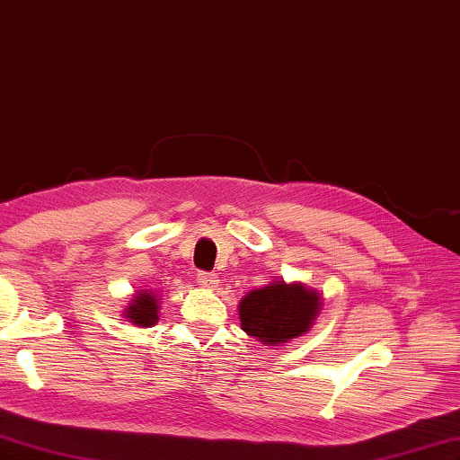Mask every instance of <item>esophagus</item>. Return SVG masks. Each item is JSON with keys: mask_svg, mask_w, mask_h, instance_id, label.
Returning <instances> with one entry per match:
<instances>
[{"mask_svg": "<svg viewBox=\"0 0 460 460\" xmlns=\"http://www.w3.org/2000/svg\"><path fill=\"white\" fill-rule=\"evenodd\" d=\"M198 282L202 286H216L218 284V276L214 272H198Z\"/></svg>", "mask_w": 460, "mask_h": 460, "instance_id": "esophagus-1", "label": "esophagus"}]
</instances>
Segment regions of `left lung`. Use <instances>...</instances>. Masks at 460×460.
I'll list each match as a JSON object with an SVG mask.
<instances>
[{
  "label": "left lung",
  "mask_w": 460,
  "mask_h": 460,
  "mask_svg": "<svg viewBox=\"0 0 460 460\" xmlns=\"http://www.w3.org/2000/svg\"><path fill=\"white\" fill-rule=\"evenodd\" d=\"M320 296L300 284L274 282L248 292L240 302L242 331L266 346H279L306 332L318 314Z\"/></svg>",
  "instance_id": "left-lung-1"
}]
</instances>
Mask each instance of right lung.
<instances>
[{"instance_id":"add662e5","label":"right lung","mask_w":460,"mask_h":460,"mask_svg":"<svg viewBox=\"0 0 460 460\" xmlns=\"http://www.w3.org/2000/svg\"><path fill=\"white\" fill-rule=\"evenodd\" d=\"M129 323L137 326H152L158 320V300H155L154 292H140L134 300L129 302V308L126 312Z\"/></svg>"}]
</instances>
